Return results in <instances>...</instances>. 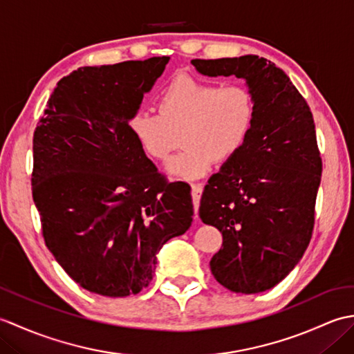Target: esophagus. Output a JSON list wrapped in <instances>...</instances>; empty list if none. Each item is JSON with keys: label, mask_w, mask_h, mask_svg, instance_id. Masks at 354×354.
<instances>
[{"label": "esophagus", "mask_w": 354, "mask_h": 354, "mask_svg": "<svg viewBox=\"0 0 354 354\" xmlns=\"http://www.w3.org/2000/svg\"><path fill=\"white\" fill-rule=\"evenodd\" d=\"M202 190H204V185H202V184H193L192 185V199H193L194 214H196V217H198V209H199V201H201Z\"/></svg>", "instance_id": "34e87169"}]
</instances>
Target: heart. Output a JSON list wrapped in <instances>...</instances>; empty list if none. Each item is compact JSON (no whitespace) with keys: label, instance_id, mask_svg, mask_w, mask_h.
I'll return each mask as SVG.
<instances>
[{"label":"heart","instance_id":"1","mask_svg":"<svg viewBox=\"0 0 354 354\" xmlns=\"http://www.w3.org/2000/svg\"><path fill=\"white\" fill-rule=\"evenodd\" d=\"M158 111H135L127 122L131 137L153 161L169 160L183 138L184 152L165 171L171 179L192 181L214 161L227 162L242 152L255 122V99L245 85L179 76L162 89Z\"/></svg>","mask_w":354,"mask_h":354}]
</instances>
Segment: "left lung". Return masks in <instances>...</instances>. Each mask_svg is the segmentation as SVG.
Wrapping results in <instances>:
<instances>
[{
    "mask_svg": "<svg viewBox=\"0 0 354 354\" xmlns=\"http://www.w3.org/2000/svg\"><path fill=\"white\" fill-rule=\"evenodd\" d=\"M208 77L243 79L255 99L245 147L208 179L199 216L222 232L209 269L236 293L265 292L301 260L315 223L322 161L313 115L286 73L265 57L193 59Z\"/></svg>",
    "mask_w": 354,
    "mask_h": 354,
    "instance_id": "left-lung-1",
    "label": "left lung"
}]
</instances>
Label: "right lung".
Instances as JSON below:
<instances>
[{"label":"right lung","mask_w":354,"mask_h":354,"mask_svg":"<svg viewBox=\"0 0 354 354\" xmlns=\"http://www.w3.org/2000/svg\"><path fill=\"white\" fill-rule=\"evenodd\" d=\"M169 56L82 66L57 82L33 135L32 193L50 252L103 297L152 281L156 254L190 228V185L167 183L127 122Z\"/></svg>","instance_id":"add662e5"}]
</instances>
